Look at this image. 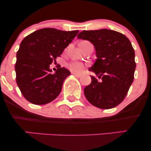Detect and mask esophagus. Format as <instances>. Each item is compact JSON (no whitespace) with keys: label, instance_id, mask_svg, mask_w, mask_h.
<instances>
[{"label":"esophagus","instance_id":"esophagus-1","mask_svg":"<svg viewBox=\"0 0 151 151\" xmlns=\"http://www.w3.org/2000/svg\"><path fill=\"white\" fill-rule=\"evenodd\" d=\"M72 74H74V75L77 76V77H81V74H78V73H76V72H72Z\"/></svg>","mask_w":151,"mask_h":151}]
</instances>
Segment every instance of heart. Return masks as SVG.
<instances>
[{
	"label": "heart",
	"instance_id": "heart-1",
	"mask_svg": "<svg viewBox=\"0 0 151 151\" xmlns=\"http://www.w3.org/2000/svg\"><path fill=\"white\" fill-rule=\"evenodd\" d=\"M69 69L74 72H80L84 69V65L79 61H73L68 65Z\"/></svg>",
	"mask_w": 151,
	"mask_h": 151
}]
</instances>
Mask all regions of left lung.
Masks as SVG:
<instances>
[{
	"label": "left lung",
	"instance_id": "obj_1",
	"mask_svg": "<svg viewBox=\"0 0 151 151\" xmlns=\"http://www.w3.org/2000/svg\"><path fill=\"white\" fill-rule=\"evenodd\" d=\"M77 38L92 43L97 58L89 70L100 81L91 76V84L84 89L86 99L99 109L116 107L124 101L133 81L136 65L132 45L124 35L107 29L84 30Z\"/></svg>",
	"mask_w": 151,
	"mask_h": 151
}]
</instances>
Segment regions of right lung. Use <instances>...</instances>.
I'll return each instance as SVG.
<instances>
[{"mask_svg": "<svg viewBox=\"0 0 151 151\" xmlns=\"http://www.w3.org/2000/svg\"><path fill=\"white\" fill-rule=\"evenodd\" d=\"M78 32L48 27L35 31L22 40L16 55L15 70L17 84L27 101L43 105L59 96L70 72L60 66L53 74L50 65L56 62V58Z\"/></svg>", "mask_w": 151, "mask_h": 151, "instance_id": "add662e5", "label": "right lung"}]
</instances>
